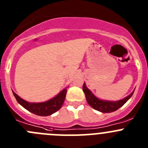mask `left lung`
<instances>
[{"mask_svg":"<svg viewBox=\"0 0 148 148\" xmlns=\"http://www.w3.org/2000/svg\"><path fill=\"white\" fill-rule=\"evenodd\" d=\"M83 91L85 94L87 102L91 108L101 112H104V113L107 112V113H108V112H114V111L117 110L118 109L121 108L132 97L134 90L129 94V96L118 101H108L99 99L87 88L85 83L83 85Z\"/></svg>","mask_w":148,"mask_h":148,"instance_id":"left-lung-1","label":"left lung"}]
</instances>
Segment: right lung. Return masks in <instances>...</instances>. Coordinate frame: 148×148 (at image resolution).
<instances>
[{"instance_id": "right-lung-1", "label": "right lung", "mask_w": 148, "mask_h": 148, "mask_svg": "<svg viewBox=\"0 0 148 148\" xmlns=\"http://www.w3.org/2000/svg\"><path fill=\"white\" fill-rule=\"evenodd\" d=\"M67 91V88H64L57 94V96L43 102H27L18 96L14 91H12V92H13L14 96L15 97L18 103L22 105L24 108L37 115L48 116V115H50L56 112L62 108L63 103H64V99H65Z\"/></svg>"}]
</instances>
